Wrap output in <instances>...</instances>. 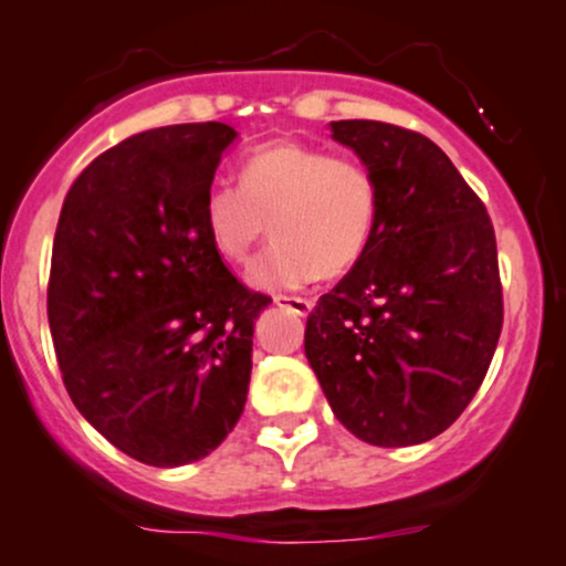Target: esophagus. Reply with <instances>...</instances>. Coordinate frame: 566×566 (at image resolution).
I'll return each instance as SVG.
<instances>
[{"label": "esophagus", "mask_w": 566, "mask_h": 566, "mask_svg": "<svg viewBox=\"0 0 566 566\" xmlns=\"http://www.w3.org/2000/svg\"><path fill=\"white\" fill-rule=\"evenodd\" d=\"M273 303H276V306H282V308H290V312L301 314V317H306V314L314 308L312 301L298 298V295H276V298H273Z\"/></svg>", "instance_id": "esophagus-1"}]
</instances>
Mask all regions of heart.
Instances as JSON below:
<instances>
[{
    "label": "heart",
    "instance_id": "obj_1",
    "mask_svg": "<svg viewBox=\"0 0 566 566\" xmlns=\"http://www.w3.org/2000/svg\"><path fill=\"white\" fill-rule=\"evenodd\" d=\"M377 213L379 184L366 165L301 143L258 148L241 165L238 187L213 184L203 198L208 241L228 263H243L265 230L276 238L249 271L260 290L349 271L371 241Z\"/></svg>",
    "mask_w": 566,
    "mask_h": 566
}]
</instances>
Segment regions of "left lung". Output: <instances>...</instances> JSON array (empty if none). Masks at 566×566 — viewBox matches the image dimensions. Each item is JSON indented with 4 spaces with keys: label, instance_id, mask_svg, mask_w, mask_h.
I'll list each match as a JSON object with an SVG mask.
<instances>
[{
    "label": "left lung",
    "instance_id": "1",
    "mask_svg": "<svg viewBox=\"0 0 566 566\" xmlns=\"http://www.w3.org/2000/svg\"><path fill=\"white\" fill-rule=\"evenodd\" d=\"M379 184L371 241L308 314L333 415L377 448L439 437L483 385L502 333L496 235L448 154L385 122H331Z\"/></svg>",
    "mask_w": 566,
    "mask_h": 566
}]
</instances>
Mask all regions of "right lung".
I'll use <instances>...</instances> for the list:
<instances>
[{
	"mask_svg": "<svg viewBox=\"0 0 566 566\" xmlns=\"http://www.w3.org/2000/svg\"><path fill=\"white\" fill-rule=\"evenodd\" d=\"M235 138L222 122L133 135L75 178L59 213L48 325L64 388L148 467L206 458L247 403L254 319L271 298L238 282L203 228Z\"/></svg>",
	"mask_w": 566,
	"mask_h": 566,
	"instance_id": "right-lung-1",
	"label": "right lung"
}]
</instances>
